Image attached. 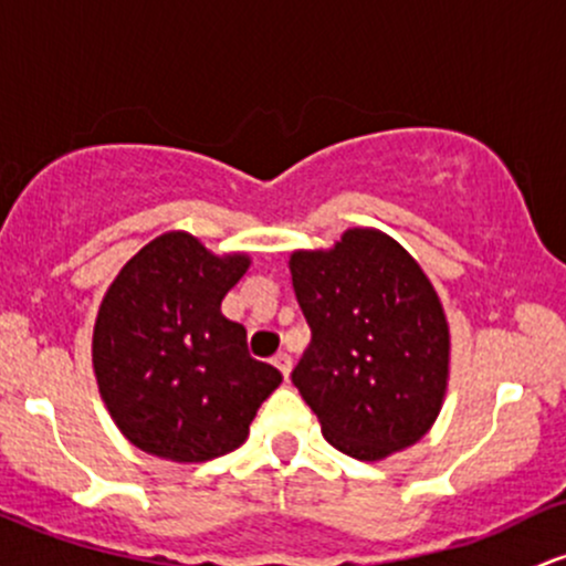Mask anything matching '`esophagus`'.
<instances>
[{
  "instance_id": "34e87169",
  "label": "esophagus",
  "mask_w": 566,
  "mask_h": 566,
  "mask_svg": "<svg viewBox=\"0 0 566 566\" xmlns=\"http://www.w3.org/2000/svg\"><path fill=\"white\" fill-rule=\"evenodd\" d=\"M273 365H276L279 374H282V376H284V381H287V378H290V370H293V359H290V354L279 352L276 357H273Z\"/></svg>"
}]
</instances>
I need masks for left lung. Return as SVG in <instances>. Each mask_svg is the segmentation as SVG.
<instances>
[{"mask_svg": "<svg viewBox=\"0 0 566 566\" xmlns=\"http://www.w3.org/2000/svg\"><path fill=\"white\" fill-rule=\"evenodd\" d=\"M312 344L293 384L327 443L363 462L432 427L449 381V322L419 263L389 235L352 228L333 250L290 258Z\"/></svg>", "mask_w": 566, "mask_h": 566, "instance_id": "8db88e82", "label": "left lung"}]
</instances>
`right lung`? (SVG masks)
<instances>
[{"instance_id":"add662e5","label":"right lung","mask_w":566,"mask_h":566,"mask_svg":"<svg viewBox=\"0 0 566 566\" xmlns=\"http://www.w3.org/2000/svg\"><path fill=\"white\" fill-rule=\"evenodd\" d=\"M250 269L190 233L142 247L109 284L93 327L98 392L120 432L147 454L207 462L239 449L282 374L247 352V331L220 312Z\"/></svg>"}]
</instances>
